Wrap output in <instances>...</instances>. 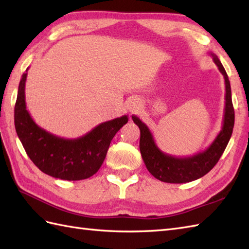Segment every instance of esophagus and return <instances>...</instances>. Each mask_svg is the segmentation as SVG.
I'll return each instance as SVG.
<instances>
[{
	"mask_svg": "<svg viewBox=\"0 0 249 249\" xmlns=\"http://www.w3.org/2000/svg\"><path fill=\"white\" fill-rule=\"evenodd\" d=\"M140 102L138 99H131L130 102L128 103V110L130 112H136V111H138L140 108Z\"/></svg>",
	"mask_w": 249,
	"mask_h": 249,
	"instance_id": "1",
	"label": "esophagus"
}]
</instances>
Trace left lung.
Segmentation results:
<instances>
[{"label":"left lung","mask_w":249,"mask_h":249,"mask_svg":"<svg viewBox=\"0 0 249 249\" xmlns=\"http://www.w3.org/2000/svg\"><path fill=\"white\" fill-rule=\"evenodd\" d=\"M210 54L224 76L226 102L221 130L208 149L188 157H176L166 154L157 146L149 127L138 116H131L135 124L140 129L139 146L142 160L152 176L161 182L187 183L202 178L217 163L231 138L234 126V109L232 105L230 81L218 57L212 52Z\"/></svg>","instance_id":"left-lung-1"}]
</instances>
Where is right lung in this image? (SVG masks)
Listing matches in <instances>:
<instances>
[{
    "instance_id": "add662e5",
    "label": "right lung",
    "mask_w": 249,
    "mask_h": 249,
    "mask_svg": "<svg viewBox=\"0 0 249 249\" xmlns=\"http://www.w3.org/2000/svg\"><path fill=\"white\" fill-rule=\"evenodd\" d=\"M26 71L20 80L15 105V127L26 154L40 171L50 177L67 181L92 177L103 165L111 140L127 123L128 116L104 122L79 138L57 137L37 125L26 110Z\"/></svg>"
}]
</instances>
